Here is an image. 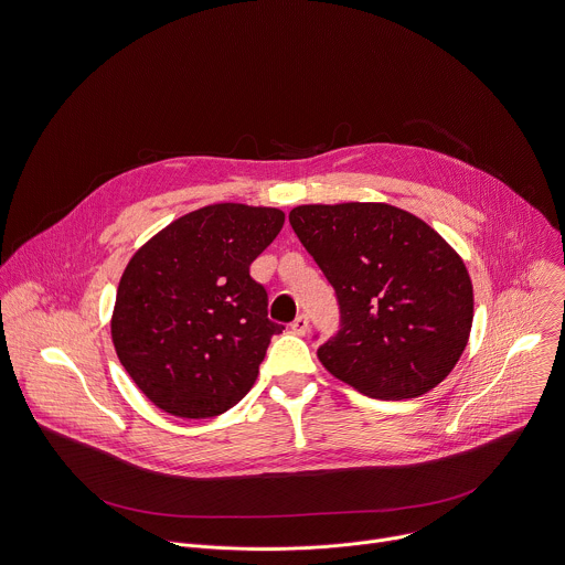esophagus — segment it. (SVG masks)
Masks as SVG:
<instances>
[{
  "label": "esophagus",
  "instance_id": "obj_1",
  "mask_svg": "<svg viewBox=\"0 0 565 565\" xmlns=\"http://www.w3.org/2000/svg\"><path fill=\"white\" fill-rule=\"evenodd\" d=\"M307 330H309V317H307V315L296 317V319H294V323H291V332L302 337V334H307Z\"/></svg>",
  "mask_w": 565,
  "mask_h": 565
}]
</instances>
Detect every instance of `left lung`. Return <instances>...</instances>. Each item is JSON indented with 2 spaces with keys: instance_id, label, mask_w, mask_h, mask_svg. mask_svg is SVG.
Segmentation results:
<instances>
[{
  "instance_id": "obj_1",
  "label": "left lung",
  "mask_w": 565,
  "mask_h": 565,
  "mask_svg": "<svg viewBox=\"0 0 565 565\" xmlns=\"http://www.w3.org/2000/svg\"><path fill=\"white\" fill-rule=\"evenodd\" d=\"M289 224L339 302L319 348L337 380L372 399H411L440 384L467 348L473 287L456 250L391 204H309Z\"/></svg>"
}]
</instances>
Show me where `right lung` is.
<instances>
[{
	"instance_id": "add662e5",
	"label": "right lung",
	"mask_w": 565,
	"mask_h": 565,
	"mask_svg": "<svg viewBox=\"0 0 565 565\" xmlns=\"http://www.w3.org/2000/svg\"><path fill=\"white\" fill-rule=\"evenodd\" d=\"M285 224L278 209L213 204L143 244L122 271L111 317L116 354L161 411L202 419L256 384L274 334L267 289L248 267Z\"/></svg>"
}]
</instances>
